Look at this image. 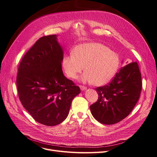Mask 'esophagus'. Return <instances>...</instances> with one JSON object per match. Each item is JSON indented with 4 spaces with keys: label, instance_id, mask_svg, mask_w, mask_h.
<instances>
[{
    "label": "esophagus",
    "instance_id": "1",
    "mask_svg": "<svg viewBox=\"0 0 157 157\" xmlns=\"http://www.w3.org/2000/svg\"><path fill=\"white\" fill-rule=\"evenodd\" d=\"M79 88H80V89L82 90V91H84V90H85L86 89V86H81V85L79 86Z\"/></svg>",
    "mask_w": 157,
    "mask_h": 157
}]
</instances>
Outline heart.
Segmentation results:
<instances>
[{"instance_id":"b5f03b06","label":"heart","mask_w":157,"mask_h":157,"mask_svg":"<svg viewBox=\"0 0 157 157\" xmlns=\"http://www.w3.org/2000/svg\"><path fill=\"white\" fill-rule=\"evenodd\" d=\"M120 57L108 47L98 43H86L74 48L73 54L65 55L62 67L67 77L75 79L84 69L80 78L83 83L96 86L108 84L116 76L120 66Z\"/></svg>"}]
</instances>
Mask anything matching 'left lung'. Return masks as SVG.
<instances>
[{
  "instance_id": "obj_1",
  "label": "left lung",
  "mask_w": 157,
  "mask_h": 157,
  "mask_svg": "<svg viewBox=\"0 0 157 157\" xmlns=\"http://www.w3.org/2000/svg\"><path fill=\"white\" fill-rule=\"evenodd\" d=\"M141 89V74L137 63L122 67L109 83L95 89L98 98L90 105L92 116L105 125L121 121L134 109Z\"/></svg>"
}]
</instances>
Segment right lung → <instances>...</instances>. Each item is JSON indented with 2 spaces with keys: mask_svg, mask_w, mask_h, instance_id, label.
I'll list each match as a JSON object with an SVG mask.
<instances>
[{
  "mask_svg": "<svg viewBox=\"0 0 157 157\" xmlns=\"http://www.w3.org/2000/svg\"><path fill=\"white\" fill-rule=\"evenodd\" d=\"M63 58L57 36H44L24 55L18 67L20 100L33 118L44 125L55 126L64 121L73 98L81 92L63 75Z\"/></svg>",
  "mask_w": 157,
  "mask_h": 157,
  "instance_id": "right-lung-1",
  "label": "right lung"
}]
</instances>
